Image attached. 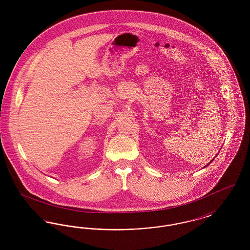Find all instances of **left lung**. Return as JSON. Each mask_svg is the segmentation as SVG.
<instances>
[{
  "label": "left lung",
  "mask_w": 250,
  "mask_h": 250,
  "mask_svg": "<svg viewBox=\"0 0 250 250\" xmlns=\"http://www.w3.org/2000/svg\"><path fill=\"white\" fill-rule=\"evenodd\" d=\"M212 161H213V160H212ZM212 161H211V162H212ZM211 162H210V163H211ZM210 163H209V164H210ZM209 164H208V165H209ZM208 165H206V166H205V167H207V166H208Z\"/></svg>",
  "instance_id": "8db88e82"
}]
</instances>
